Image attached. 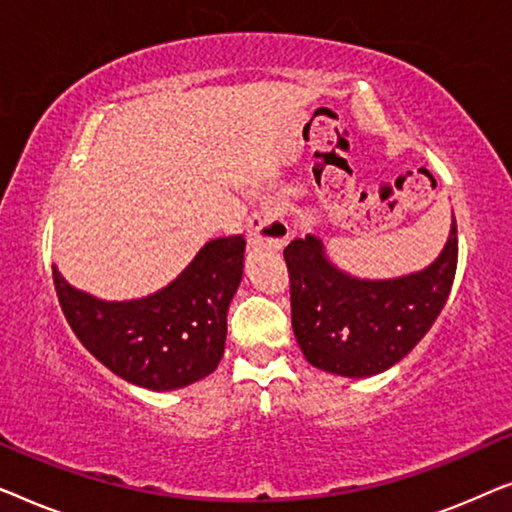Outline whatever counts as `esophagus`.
<instances>
[{
	"instance_id": "1",
	"label": "esophagus",
	"mask_w": 512,
	"mask_h": 512,
	"mask_svg": "<svg viewBox=\"0 0 512 512\" xmlns=\"http://www.w3.org/2000/svg\"><path fill=\"white\" fill-rule=\"evenodd\" d=\"M249 235L251 242L261 244V247L268 249H284L286 242H289L291 230L289 223L284 221V214L279 205H272V202H265L256 209L254 214L249 216Z\"/></svg>"
}]
</instances>
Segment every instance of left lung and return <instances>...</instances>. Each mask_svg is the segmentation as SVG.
Returning <instances> with one entry per match:
<instances>
[{
    "label": "left lung",
    "instance_id": "8db88e82",
    "mask_svg": "<svg viewBox=\"0 0 512 512\" xmlns=\"http://www.w3.org/2000/svg\"><path fill=\"white\" fill-rule=\"evenodd\" d=\"M291 277V324L310 366L340 377L384 373L429 333L457 272V221L426 268L389 279L342 270L317 235L284 249Z\"/></svg>",
    "mask_w": 512,
    "mask_h": 512
}]
</instances>
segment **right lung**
Listing matches in <instances>:
<instances>
[{
  "mask_svg": "<svg viewBox=\"0 0 512 512\" xmlns=\"http://www.w3.org/2000/svg\"><path fill=\"white\" fill-rule=\"evenodd\" d=\"M244 272L242 235L207 242L163 289L102 300L53 265L62 312L81 345L111 373L149 391L184 389L214 373L226 349L228 307Z\"/></svg>",
  "mask_w": 512,
  "mask_h": 512,
  "instance_id": "1",
  "label": "right lung"
}]
</instances>
